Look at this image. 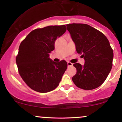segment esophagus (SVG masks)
I'll return each mask as SVG.
<instances>
[{"instance_id": "34e87169", "label": "esophagus", "mask_w": 122, "mask_h": 122, "mask_svg": "<svg viewBox=\"0 0 122 122\" xmlns=\"http://www.w3.org/2000/svg\"><path fill=\"white\" fill-rule=\"evenodd\" d=\"M67 64H68V66H73L72 63H71V62H69V61H68V62H67Z\"/></svg>"}]
</instances>
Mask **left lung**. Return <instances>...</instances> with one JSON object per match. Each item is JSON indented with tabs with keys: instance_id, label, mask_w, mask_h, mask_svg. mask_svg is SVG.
Returning <instances> with one entry per match:
<instances>
[{
	"instance_id": "left-lung-1",
	"label": "left lung",
	"mask_w": 122,
	"mask_h": 122,
	"mask_svg": "<svg viewBox=\"0 0 122 122\" xmlns=\"http://www.w3.org/2000/svg\"><path fill=\"white\" fill-rule=\"evenodd\" d=\"M79 54H82L85 64L76 63V74L72 80L77 87L91 90L101 85L110 73L114 53L109 41L102 32L82 23L66 25Z\"/></svg>"
}]
</instances>
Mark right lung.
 I'll return each instance as SVG.
<instances>
[{
  "mask_svg": "<svg viewBox=\"0 0 122 122\" xmlns=\"http://www.w3.org/2000/svg\"><path fill=\"white\" fill-rule=\"evenodd\" d=\"M66 30L65 25L35 29L20 43L16 57L18 71L26 84L35 91L46 93L59 85L68 64L65 60L54 62L49 53L54 49L56 40Z\"/></svg>",
  "mask_w": 122,
  "mask_h": 122,
  "instance_id": "right-lung-1",
  "label": "right lung"
}]
</instances>
